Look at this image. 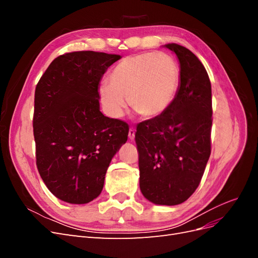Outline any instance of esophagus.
Instances as JSON below:
<instances>
[{
    "instance_id": "obj_1",
    "label": "esophagus",
    "mask_w": 258,
    "mask_h": 258,
    "mask_svg": "<svg viewBox=\"0 0 258 258\" xmlns=\"http://www.w3.org/2000/svg\"><path fill=\"white\" fill-rule=\"evenodd\" d=\"M128 137L130 140H134L135 137H136V130L134 128H130L129 129V134H128Z\"/></svg>"
}]
</instances>
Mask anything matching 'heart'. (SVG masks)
Returning <instances> with one entry per match:
<instances>
[{"label":"heart","instance_id":"1","mask_svg":"<svg viewBox=\"0 0 258 258\" xmlns=\"http://www.w3.org/2000/svg\"><path fill=\"white\" fill-rule=\"evenodd\" d=\"M179 85L177 62L167 53L142 52L123 58L108 75V85L99 89L104 111L120 118L131 107L145 118L165 113L176 96Z\"/></svg>","mask_w":258,"mask_h":258}]
</instances>
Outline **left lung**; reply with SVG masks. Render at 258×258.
Returning <instances> with one entry per match:
<instances>
[{
  "mask_svg": "<svg viewBox=\"0 0 258 258\" xmlns=\"http://www.w3.org/2000/svg\"><path fill=\"white\" fill-rule=\"evenodd\" d=\"M179 61V86L168 110L140 122L136 132L140 189L155 205L176 206L197 189L211 154L212 91L201 61L167 44Z\"/></svg>",
  "mask_w": 258,
  "mask_h": 258,
  "instance_id": "left-lung-1",
  "label": "left lung"
}]
</instances>
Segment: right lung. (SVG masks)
<instances>
[{
  "label": "right lung",
  "mask_w": 258,
  "mask_h": 258,
  "mask_svg": "<svg viewBox=\"0 0 258 258\" xmlns=\"http://www.w3.org/2000/svg\"><path fill=\"white\" fill-rule=\"evenodd\" d=\"M119 54L73 51L54 59L35 88L33 134L38 173L62 201L88 204L128 139V123L100 112L99 83Z\"/></svg>",
  "instance_id": "obj_1"
}]
</instances>
